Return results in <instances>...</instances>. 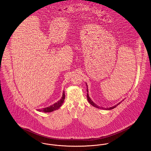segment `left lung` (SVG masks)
Here are the masks:
<instances>
[{
  "instance_id": "8db88e82",
  "label": "left lung",
  "mask_w": 151,
  "mask_h": 151,
  "mask_svg": "<svg viewBox=\"0 0 151 151\" xmlns=\"http://www.w3.org/2000/svg\"><path fill=\"white\" fill-rule=\"evenodd\" d=\"M87 100H88V101L89 102V103L91 104V105H93V106H94V107H96V108H98V109H104V110H111V109H113L115 108L116 106H118V104H119L121 103V102H119L118 104H116V106H114L111 107H109V108H104V107H99L98 105L95 104L93 102V101H92V100L90 99V96H89V95H88V88H87ZM123 101H124V100H123Z\"/></svg>"
}]
</instances>
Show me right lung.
Instances as JSON below:
<instances>
[{
    "label": "right lung",
    "mask_w": 151,
    "mask_h": 151,
    "mask_svg": "<svg viewBox=\"0 0 151 151\" xmlns=\"http://www.w3.org/2000/svg\"><path fill=\"white\" fill-rule=\"evenodd\" d=\"M64 99H65V93H64V91H63V96H62L61 99L60 101H58V102H56L55 104H52L49 107H47L46 108H44L42 109H38V110L39 111H42L44 113L52 112L53 111H55V110L58 109V108L63 104L64 103Z\"/></svg>",
    "instance_id": "obj_1"
}]
</instances>
